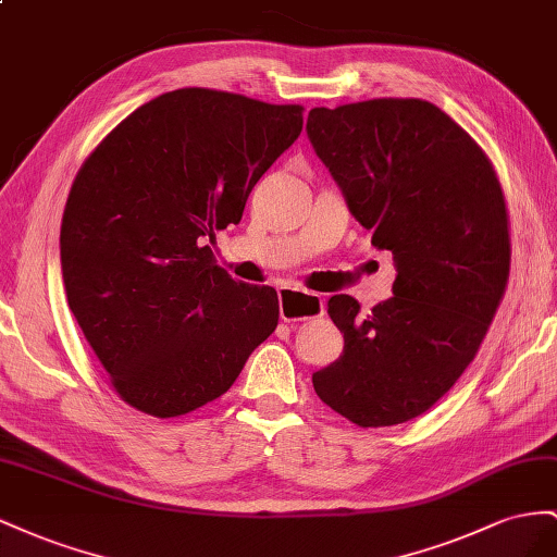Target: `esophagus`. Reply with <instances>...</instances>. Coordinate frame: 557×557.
<instances>
[{
  "mask_svg": "<svg viewBox=\"0 0 557 557\" xmlns=\"http://www.w3.org/2000/svg\"><path fill=\"white\" fill-rule=\"evenodd\" d=\"M324 314V298L314 292L292 287L280 289V317L284 322H306Z\"/></svg>",
  "mask_w": 557,
  "mask_h": 557,
  "instance_id": "esophagus-1",
  "label": "esophagus"
}]
</instances>
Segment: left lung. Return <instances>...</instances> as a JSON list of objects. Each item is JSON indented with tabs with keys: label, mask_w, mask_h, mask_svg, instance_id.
<instances>
[{
	"label": "left lung",
	"mask_w": 557,
	"mask_h": 557,
	"mask_svg": "<svg viewBox=\"0 0 557 557\" xmlns=\"http://www.w3.org/2000/svg\"><path fill=\"white\" fill-rule=\"evenodd\" d=\"M306 131L396 268L394 296L369 314L352 296H331L345 347L312 373L314 392L359 426L408 422L457 383L499 308L511 263L499 180L469 133L426 100L314 107Z\"/></svg>",
	"instance_id": "obj_1"
}]
</instances>
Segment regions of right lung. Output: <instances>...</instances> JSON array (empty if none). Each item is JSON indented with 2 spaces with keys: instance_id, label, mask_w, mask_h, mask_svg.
Here are the masks:
<instances>
[{
  "instance_id": "1",
  "label": "right lung",
  "mask_w": 557,
  "mask_h": 557,
  "mask_svg": "<svg viewBox=\"0 0 557 557\" xmlns=\"http://www.w3.org/2000/svg\"><path fill=\"white\" fill-rule=\"evenodd\" d=\"M304 107L180 88L137 107L78 170L60 228L67 304L125 404L177 418L231 389L277 326L273 287L214 263Z\"/></svg>"
}]
</instances>
